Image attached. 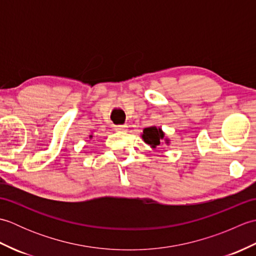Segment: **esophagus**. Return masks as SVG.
<instances>
[{"label":"esophagus","mask_w":256,"mask_h":256,"mask_svg":"<svg viewBox=\"0 0 256 256\" xmlns=\"http://www.w3.org/2000/svg\"><path fill=\"white\" fill-rule=\"evenodd\" d=\"M126 125H116V131H118V132H125L126 131Z\"/></svg>","instance_id":"esophagus-1"}]
</instances>
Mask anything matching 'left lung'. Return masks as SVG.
Segmentation results:
<instances>
[{"mask_svg": "<svg viewBox=\"0 0 256 256\" xmlns=\"http://www.w3.org/2000/svg\"><path fill=\"white\" fill-rule=\"evenodd\" d=\"M140 138L153 150L162 143H165L166 145L170 144V140L166 136L165 132L160 126H156V125L145 128L143 130V133L140 134Z\"/></svg>", "mask_w": 256, "mask_h": 256, "instance_id": "8db88e82", "label": "left lung"}]
</instances>
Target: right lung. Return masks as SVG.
Instances as JSON below:
<instances>
[{"label":"right lung","instance_id":"right-lung-1","mask_svg":"<svg viewBox=\"0 0 256 256\" xmlns=\"http://www.w3.org/2000/svg\"><path fill=\"white\" fill-rule=\"evenodd\" d=\"M89 138H94V136H92V135H90V136H89Z\"/></svg>","mask_w":256,"mask_h":256}]
</instances>
